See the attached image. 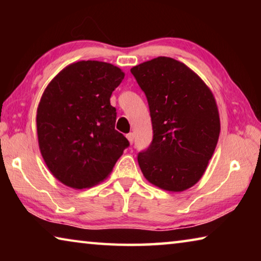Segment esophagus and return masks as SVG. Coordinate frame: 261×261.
<instances>
[{
	"label": "esophagus",
	"mask_w": 261,
	"mask_h": 261,
	"mask_svg": "<svg viewBox=\"0 0 261 261\" xmlns=\"http://www.w3.org/2000/svg\"><path fill=\"white\" fill-rule=\"evenodd\" d=\"M126 139L129 140V143H130V144L134 143V139H135V136H134V134H131V132H130V134H127V135H126Z\"/></svg>",
	"instance_id": "1"
}]
</instances>
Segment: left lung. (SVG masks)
<instances>
[{"instance_id": "left-lung-1", "label": "left lung", "mask_w": 261, "mask_h": 261, "mask_svg": "<svg viewBox=\"0 0 261 261\" xmlns=\"http://www.w3.org/2000/svg\"><path fill=\"white\" fill-rule=\"evenodd\" d=\"M145 92L153 140L139 153L144 177L155 187L182 192L206 171L220 136V115L211 88L188 65L159 56L131 68Z\"/></svg>"}]
</instances>
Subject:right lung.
I'll return each instance as SVG.
<instances>
[{"instance_id": "obj_1", "label": "right lung", "mask_w": 261, "mask_h": 261, "mask_svg": "<svg viewBox=\"0 0 261 261\" xmlns=\"http://www.w3.org/2000/svg\"><path fill=\"white\" fill-rule=\"evenodd\" d=\"M125 73L100 61H79L56 74L37 110L38 143L48 169L69 188L94 187L129 146L115 130L113 91Z\"/></svg>"}]
</instances>
